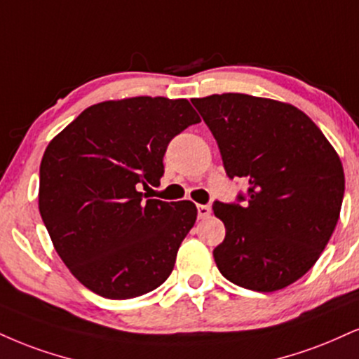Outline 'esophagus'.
<instances>
[{"mask_svg": "<svg viewBox=\"0 0 359 359\" xmlns=\"http://www.w3.org/2000/svg\"><path fill=\"white\" fill-rule=\"evenodd\" d=\"M212 212V209H210V205H197V215L198 219H207Z\"/></svg>", "mask_w": 359, "mask_h": 359, "instance_id": "1", "label": "esophagus"}]
</instances>
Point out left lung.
Here are the masks:
<instances>
[{"label": "left lung", "instance_id": "8db88e82", "mask_svg": "<svg viewBox=\"0 0 359 359\" xmlns=\"http://www.w3.org/2000/svg\"><path fill=\"white\" fill-rule=\"evenodd\" d=\"M192 103L217 140L227 175L249 182L245 204H214L226 226L215 264L241 287H287L316 264L338 224L344 196L338 152L291 103L244 93Z\"/></svg>", "mask_w": 359, "mask_h": 359}]
</instances>
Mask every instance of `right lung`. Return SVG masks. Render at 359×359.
<instances>
[{
  "mask_svg": "<svg viewBox=\"0 0 359 359\" xmlns=\"http://www.w3.org/2000/svg\"><path fill=\"white\" fill-rule=\"evenodd\" d=\"M198 122L185 98L107 100L46 147L38 209L65 266L95 294L130 299L170 276L197 207L145 201L140 187L161 185L168 142Z\"/></svg>",
  "mask_w": 359,
  "mask_h": 359,
  "instance_id": "add662e5",
  "label": "right lung"
}]
</instances>
